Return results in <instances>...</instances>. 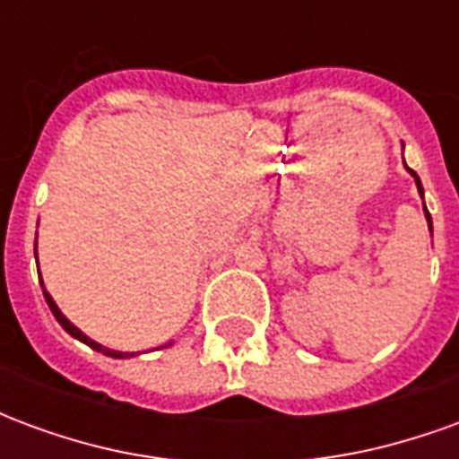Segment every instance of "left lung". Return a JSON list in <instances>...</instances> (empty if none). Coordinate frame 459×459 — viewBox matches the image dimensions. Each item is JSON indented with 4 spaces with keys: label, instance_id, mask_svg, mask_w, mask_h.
Segmentation results:
<instances>
[{
    "label": "left lung",
    "instance_id": "left-lung-1",
    "mask_svg": "<svg viewBox=\"0 0 459 459\" xmlns=\"http://www.w3.org/2000/svg\"><path fill=\"white\" fill-rule=\"evenodd\" d=\"M408 169V167H405ZM411 174H413V179H415V186H418V194H420V199H423V184H420V179H418V174H415L413 169H408ZM425 206V204H423ZM425 219H428V226H430V233H433V221H430V213H428V209H425Z\"/></svg>",
    "mask_w": 459,
    "mask_h": 459
}]
</instances>
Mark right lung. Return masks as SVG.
<instances>
[{
    "mask_svg": "<svg viewBox=\"0 0 459 459\" xmlns=\"http://www.w3.org/2000/svg\"><path fill=\"white\" fill-rule=\"evenodd\" d=\"M39 280H41V275H39ZM44 298H46V302H48V307H51V312H54L56 322H58V325H61V327H64L65 332L71 334V337H75V339H78V342H83V344H88V346H91V349H95V351H100V354L113 356V359H130V356H134V354H130V351H115V349H108V346L93 342V339L88 337V334H83L81 329L75 327L71 319L65 317L64 312L58 309V305H56V302H54V298H51V295H48L46 290H44Z\"/></svg>",
    "mask_w": 459,
    "mask_h": 459,
    "instance_id": "add662e5",
    "label": "right lung"
}]
</instances>
